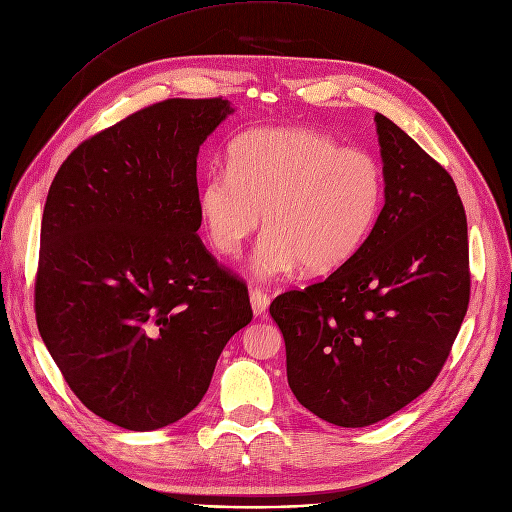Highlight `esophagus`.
Wrapping results in <instances>:
<instances>
[{"instance_id": "34e87169", "label": "esophagus", "mask_w": 512, "mask_h": 512, "mask_svg": "<svg viewBox=\"0 0 512 512\" xmlns=\"http://www.w3.org/2000/svg\"><path fill=\"white\" fill-rule=\"evenodd\" d=\"M250 304H252V310H254L256 316H264L266 310H269L271 298L266 296L262 289H252V291H250Z\"/></svg>"}]
</instances>
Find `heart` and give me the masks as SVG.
<instances>
[{
  "instance_id": "obj_1",
  "label": "heart",
  "mask_w": 512,
  "mask_h": 512,
  "mask_svg": "<svg viewBox=\"0 0 512 512\" xmlns=\"http://www.w3.org/2000/svg\"><path fill=\"white\" fill-rule=\"evenodd\" d=\"M385 198L379 160L360 148L304 127L241 135L229 164L200 179L196 210L210 246L235 256L262 221L252 271L277 279L302 269L327 275L369 239Z\"/></svg>"
}]
</instances>
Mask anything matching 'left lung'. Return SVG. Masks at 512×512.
I'll return each mask as SVG.
<instances>
[{"label":"left lung","instance_id":"1","mask_svg":"<svg viewBox=\"0 0 512 512\" xmlns=\"http://www.w3.org/2000/svg\"><path fill=\"white\" fill-rule=\"evenodd\" d=\"M385 204L352 260L271 304L298 402L339 427H367L440 375L471 294L467 216L448 170L375 114Z\"/></svg>","mask_w":512,"mask_h":512}]
</instances>
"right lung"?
Masks as SVG:
<instances>
[{"label":"right lung","mask_w":512,"mask_h":512,"mask_svg":"<svg viewBox=\"0 0 512 512\" xmlns=\"http://www.w3.org/2000/svg\"><path fill=\"white\" fill-rule=\"evenodd\" d=\"M229 114L223 97L143 108L83 141L47 193L37 327L75 396L123 429L183 419L252 321L246 283L196 235L200 145Z\"/></svg>","instance_id":"1"}]
</instances>
